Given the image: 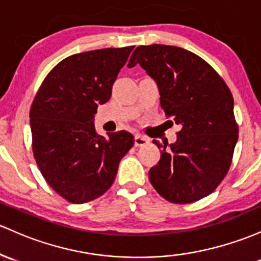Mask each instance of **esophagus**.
Returning <instances> with one entry per match:
<instances>
[{
  "label": "esophagus",
  "mask_w": 261,
  "mask_h": 261,
  "mask_svg": "<svg viewBox=\"0 0 261 261\" xmlns=\"http://www.w3.org/2000/svg\"><path fill=\"white\" fill-rule=\"evenodd\" d=\"M150 143V139L146 138L144 136H140V134H137L136 138H134V145L136 146H143Z\"/></svg>",
  "instance_id": "esophagus-1"
}]
</instances>
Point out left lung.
<instances>
[{"instance_id": "8db88e82", "label": "left lung", "mask_w": 261, "mask_h": 261, "mask_svg": "<svg viewBox=\"0 0 261 261\" xmlns=\"http://www.w3.org/2000/svg\"><path fill=\"white\" fill-rule=\"evenodd\" d=\"M139 64L159 87L160 105L181 127L174 144L162 149L149 180L172 203H192L212 194L232 164L238 140L233 96L218 72L186 49L163 44L140 45L128 67Z\"/></svg>"}]
</instances>
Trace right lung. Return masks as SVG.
I'll return each mask as SVG.
<instances>
[{"label":"right lung","mask_w":261,"mask_h":261,"mask_svg":"<svg viewBox=\"0 0 261 261\" xmlns=\"http://www.w3.org/2000/svg\"><path fill=\"white\" fill-rule=\"evenodd\" d=\"M134 46L74 54L50 70L29 118L32 149L48 185L71 203H86L112 186L119 162L134 144L129 132L98 136L93 116L112 95Z\"/></svg>","instance_id":"right-lung-1"}]
</instances>
